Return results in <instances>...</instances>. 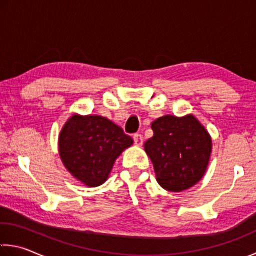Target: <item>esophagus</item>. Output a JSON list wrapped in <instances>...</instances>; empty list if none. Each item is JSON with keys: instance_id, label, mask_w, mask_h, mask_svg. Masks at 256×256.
I'll return each mask as SVG.
<instances>
[{"instance_id": "34e87169", "label": "esophagus", "mask_w": 256, "mask_h": 256, "mask_svg": "<svg viewBox=\"0 0 256 256\" xmlns=\"http://www.w3.org/2000/svg\"><path fill=\"white\" fill-rule=\"evenodd\" d=\"M133 140H134V144L136 146H141L144 142V138L140 134V133H136V134L133 136Z\"/></svg>"}]
</instances>
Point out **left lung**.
Listing matches in <instances>:
<instances>
[{
    "label": "left lung",
    "mask_w": 256,
    "mask_h": 256,
    "mask_svg": "<svg viewBox=\"0 0 256 256\" xmlns=\"http://www.w3.org/2000/svg\"><path fill=\"white\" fill-rule=\"evenodd\" d=\"M154 136L144 152L152 162L162 188L180 192L202 180L210 163L212 138L192 114L164 115L152 123Z\"/></svg>",
    "instance_id": "left-lung-1"
}]
</instances>
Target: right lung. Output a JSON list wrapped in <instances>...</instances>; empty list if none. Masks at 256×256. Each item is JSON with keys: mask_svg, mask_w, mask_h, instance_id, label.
<instances>
[{"mask_svg": "<svg viewBox=\"0 0 256 256\" xmlns=\"http://www.w3.org/2000/svg\"><path fill=\"white\" fill-rule=\"evenodd\" d=\"M132 144V138L120 126L100 115L72 114L58 139L64 166L86 186L104 184L117 157Z\"/></svg>", "mask_w": 256, "mask_h": 256, "instance_id": "add662e5", "label": "right lung"}]
</instances>
